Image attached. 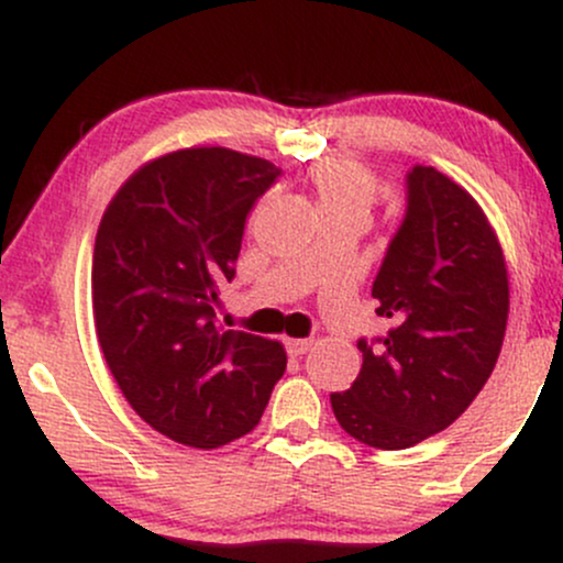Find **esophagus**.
<instances>
[{"instance_id":"1","label":"esophagus","mask_w":563,"mask_h":563,"mask_svg":"<svg viewBox=\"0 0 563 563\" xmlns=\"http://www.w3.org/2000/svg\"><path fill=\"white\" fill-rule=\"evenodd\" d=\"M286 349L290 357H301V354H307L312 349V339H288Z\"/></svg>"}]
</instances>
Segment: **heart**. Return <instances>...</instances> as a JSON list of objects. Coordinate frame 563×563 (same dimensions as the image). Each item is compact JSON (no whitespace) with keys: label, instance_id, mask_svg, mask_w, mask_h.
<instances>
[{"label":"heart","instance_id":"b5f03b06","mask_svg":"<svg viewBox=\"0 0 563 563\" xmlns=\"http://www.w3.org/2000/svg\"><path fill=\"white\" fill-rule=\"evenodd\" d=\"M309 185L322 217L371 214L378 198V177L363 161L349 156H325L309 166Z\"/></svg>","mask_w":563,"mask_h":563}]
</instances>
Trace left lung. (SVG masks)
<instances>
[{"instance_id":"obj_1","label":"left lung","mask_w":563,"mask_h":563,"mask_svg":"<svg viewBox=\"0 0 563 563\" xmlns=\"http://www.w3.org/2000/svg\"><path fill=\"white\" fill-rule=\"evenodd\" d=\"M407 206L373 280L389 331L360 339V376L331 394L335 421L376 450L439 434L474 402L500 354L508 273L487 217L434 166L407 172Z\"/></svg>"}]
</instances>
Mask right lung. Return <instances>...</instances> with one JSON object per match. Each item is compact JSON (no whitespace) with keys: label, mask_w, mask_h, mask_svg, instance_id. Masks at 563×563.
<instances>
[{"label":"right lung","mask_w":563,"mask_h":563,"mask_svg":"<svg viewBox=\"0 0 563 563\" xmlns=\"http://www.w3.org/2000/svg\"><path fill=\"white\" fill-rule=\"evenodd\" d=\"M280 174L228 147H187L134 172L97 230L92 312L106 363L142 421L187 448L249 434L286 373L277 341L222 331L214 314L245 219Z\"/></svg>","instance_id":"right-lung-1"}]
</instances>
